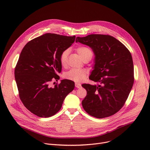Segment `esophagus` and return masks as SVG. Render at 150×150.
<instances>
[{"mask_svg":"<svg viewBox=\"0 0 150 150\" xmlns=\"http://www.w3.org/2000/svg\"><path fill=\"white\" fill-rule=\"evenodd\" d=\"M75 87L78 88H80L81 87V85L78 83H75Z\"/></svg>","mask_w":150,"mask_h":150,"instance_id":"1","label":"esophagus"}]
</instances>
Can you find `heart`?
I'll return each instance as SVG.
<instances>
[{
    "instance_id": "heart-1",
    "label": "heart",
    "mask_w": 150,
    "mask_h": 150,
    "mask_svg": "<svg viewBox=\"0 0 150 150\" xmlns=\"http://www.w3.org/2000/svg\"><path fill=\"white\" fill-rule=\"evenodd\" d=\"M76 52L82 60L88 59L90 60L93 55L90 49L85 46H79L76 49ZM68 50H65L61 52L59 56V61L62 66H65L67 63ZM87 75V71L82 69H71L64 75V78L76 82L82 81Z\"/></svg>"
}]
</instances>
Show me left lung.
<instances>
[{"mask_svg": "<svg viewBox=\"0 0 150 150\" xmlns=\"http://www.w3.org/2000/svg\"><path fill=\"white\" fill-rule=\"evenodd\" d=\"M76 41L90 46L95 55L94 69L89 79L97 85L83 83L87 90L83 109L96 118L113 115L124 105L134 82L131 54L126 46L109 35L90 34Z\"/></svg>", "mask_w": 150, "mask_h": 150, "instance_id": "left-lung-1", "label": "left lung"}]
</instances>
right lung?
I'll return each mask as SVG.
<instances>
[{"label":"right lung","mask_w":150,"mask_h":150,"mask_svg":"<svg viewBox=\"0 0 150 150\" xmlns=\"http://www.w3.org/2000/svg\"><path fill=\"white\" fill-rule=\"evenodd\" d=\"M75 36L47 33L25 45L15 68L19 96L25 108L40 117L54 115L61 109L64 99L74 88V82L63 79L50 87V82L59 79L61 52L69 48Z\"/></svg>","instance_id":"right-lung-1"}]
</instances>
